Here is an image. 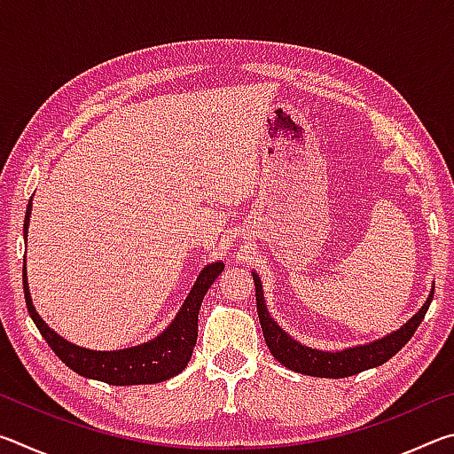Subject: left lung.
I'll return each mask as SVG.
<instances>
[{
	"instance_id": "8db88e82",
	"label": "left lung",
	"mask_w": 454,
	"mask_h": 454,
	"mask_svg": "<svg viewBox=\"0 0 454 454\" xmlns=\"http://www.w3.org/2000/svg\"><path fill=\"white\" fill-rule=\"evenodd\" d=\"M252 278H254L256 286V310L260 326H262L264 340L268 344V348H270L272 356L278 360L280 364L290 368V371L309 376H320V379H344V376H352L368 371V368L380 366L387 363L388 358H393L396 352L411 340L412 334L417 333L419 325L428 310V304L434 296L433 286L428 294V301L422 304V309L414 314L406 325L395 330V333L379 338V340L374 342L360 344V347L326 352L304 347V344L294 340L288 333H284L278 326V322L270 317V312L266 309L260 276L256 272H252Z\"/></svg>"
}]
</instances>
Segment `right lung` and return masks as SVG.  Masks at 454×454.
I'll use <instances>...</instances> for the list:
<instances>
[{"label":"right lung","instance_id":"add662e5","mask_svg":"<svg viewBox=\"0 0 454 454\" xmlns=\"http://www.w3.org/2000/svg\"><path fill=\"white\" fill-rule=\"evenodd\" d=\"M29 216H32V200H29L26 220H24V238L27 240V226ZM224 270V262H214L204 266V270L198 274V278L192 286L190 294L184 301L180 312L176 314L172 325L168 326L162 334L153 338L150 342L137 344L132 348L124 350H90L75 347L67 342L58 333L45 325L40 314L35 312L29 296L27 286V270H26V256H24V294L26 306L34 325L40 330L50 348L56 352V356L70 366L74 372L86 379L102 380L114 387H129V384H153L172 379L184 368L188 366L192 352L196 347L198 338V312L202 306L204 294L214 284V280Z\"/></svg>","mask_w":454,"mask_h":454}]
</instances>
